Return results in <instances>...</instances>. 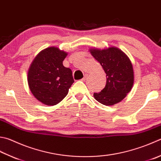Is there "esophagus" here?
<instances>
[{
  "mask_svg": "<svg viewBox=\"0 0 161 161\" xmlns=\"http://www.w3.org/2000/svg\"><path fill=\"white\" fill-rule=\"evenodd\" d=\"M87 77H88V74H85L84 77L83 78V79H82V80H86L87 79Z\"/></svg>",
  "mask_w": 161,
  "mask_h": 161,
  "instance_id": "obj_1",
  "label": "esophagus"
}]
</instances>
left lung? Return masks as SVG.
<instances>
[{
    "label": "left lung",
    "mask_w": 161,
    "mask_h": 161,
    "mask_svg": "<svg viewBox=\"0 0 161 161\" xmlns=\"http://www.w3.org/2000/svg\"><path fill=\"white\" fill-rule=\"evenodd\" d=\"M91 54L106 73L107 84L94 97L106 106L116 104L125 97L134 83V71L129 57L116 47L99 50L92 48Z\"/></svg>",
    "instance_id": "obj_1"
}]
</instances>
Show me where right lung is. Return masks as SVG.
<instances>
[{
    "label": "right lung",
    "instance_id": "right-lung-1",
    "mask_svg": "<svg viewBox=\"0 0 161 161\" xmlns=\"http://www.w3.org/2000/svg\"><path fill=\"white\" fill-rule=\"evenodd\" d=\"M67 53L55 47L42 50L33 59L28 71V84L39 102L56 105L67 95L74 83L72 71L63 65Z\"/></svg>",
    "mask_w": 161,
    "mask_h": 161
}]
</instances>
